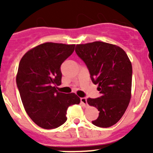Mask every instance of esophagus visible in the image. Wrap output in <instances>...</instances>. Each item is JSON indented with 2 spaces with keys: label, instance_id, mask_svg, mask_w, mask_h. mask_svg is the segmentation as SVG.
<instances>
[{
  "label": "esophagus",
  "instance_id": "34e87169",
  "mask_svg": "<svg viewBox=\"0 0 153 153\" xmlns=\"http://www.w3.org/2000/svg\"><path fill=\"white\" fill-rule=\"evenodd\" d=\"M81 102L84 104V106L87 105V100H86V98H81Z\"/></svg>",
  "mask_w": 153,
  "mask_h": 153
}]
</instances>
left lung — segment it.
<instances>
[{"label": "left lung", "mask_w": 153, "mask_h": 153, "mask_svg": "<svg viewBox=\"0 0 153 153\" xmlns=\"http://www.w3.org/2000/svg\"><path fill=\"white\" fill-rule=\"evenodd\" d=\"M75 52L85 63L101 94L99 98L87 99L89 105L99 111L92 123L104 128L115 124L131 98L132 68L127 55L121 47L101 41L76 45Z\"/></svg>", "instance_id": "obj_1"}]
</instances>
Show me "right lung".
Masks as SVG:
<instances>
[{
  "instance_id": "right-lung-1",
  "label": "right lung",
  "mask_w": 153,
  "mask_h": 153,
  "mask_svg": "<svg viewBox=\"0 0 153 153\" xmlns=\"http://www.w3.org/2000/svg\"><path fill=\"white\" fill-rule=\"evenodd\" d=\"M75 46L45 43L28 51L20 61L17 86L26 112L40 127L55 129L64 124L68 107L80 103L75 93L57 90L61 84V64Z\"/></svg>"
}]
</instances>
